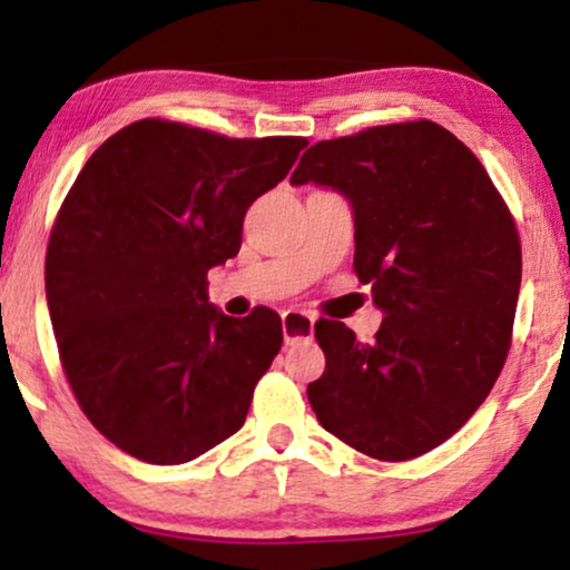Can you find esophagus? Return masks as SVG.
I'll use <instances>...</instances> for the list:
<instances>
[{"instance_id":"1","label":"esophagus","mask_w":570,"mask_h":570,"mask_svg":"<svg viewBox=\"0 0 570 570\" xmlns=\"http://www.w3.org/2000/svg\"><path fill=\"white\" fill-rule=\"evenodd\" d=\"M281 324H284L286 345L303 343V340L313 337V316H307L303 311H286Z\"/></svg>"}]
</instances>
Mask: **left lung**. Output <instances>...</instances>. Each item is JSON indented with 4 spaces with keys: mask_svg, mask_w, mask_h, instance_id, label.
<instances>
[{
    "mask_svg": "<svg viewBox=\"0 0 570 570\" xmlns=\"http://www.w3.org/2000/svg\"><path fill=\"white\" fill-rule=\"evenodd\" d=\"M353 206V271L385 313L372 343L322 318L326 370L307 385L318 423L377 461H410L455 434L499 381L522 248L485 166L431 120L318 141L292 185Z\"/></svg>",
    "mask_w": 570,
    "mask_h": 570,
    "instance_id": "left-lung-1",
    "label": "left lung"
}]
</instances>
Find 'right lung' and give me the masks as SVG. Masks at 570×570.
<instances>
[{"mask_svg": "<svg viewBox=\"0 0 570 570\" xmlns=\"http://www.w3.org/2000/svg\"><path fill=\"white\" fill-rule=\"evenodd\" d=\"M303 136L230 139L147 117L109 136L63 198L45 257L58 356L88 421L139 461L187 463L246 421L281 318L208 305L254 200Z\"/></svg>", "mask_w": 570, "mask_h": 570, "instance_id": "right-lung-1", "label": "right lung"}]
</instances>
